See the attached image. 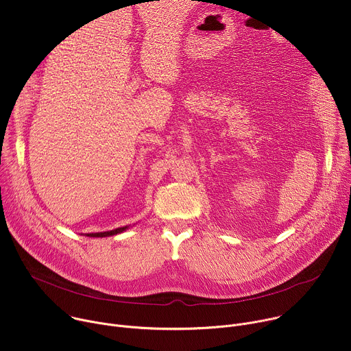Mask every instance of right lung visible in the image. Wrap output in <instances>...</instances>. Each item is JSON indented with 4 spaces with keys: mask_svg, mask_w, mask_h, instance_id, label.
<instances>
[{
    "mask_svg": "<svg viewBox=\"0 0 351 351\" xmlns=\"http://www.w3.org/2000/svg\"><path fill=\"white\" fill-rule=\"evenodd\" d=\"M160 1V0H158ZM128 226H123V228H118V229H112V230H108V232H98V233H87L86 236L88 237H107V236H114V234H118L123 230H126Z\"/></svg>",
    "mask_w": 351,
    "mask_h": 351,
    "instance_id": "1",
    "label": "right lung"
}]
</instances>
